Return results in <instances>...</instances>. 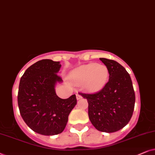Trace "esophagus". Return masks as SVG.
<instances>
[{
    "label": "esophagus",
    "mask_w": 155,
    "mask_h": 155,
    "mask_svg": "<svg viewBox=\"0 0 155 155\" xmlns=\"http://www.w3.org/2000/svg\"><path fill=\"white\" fill-rule=\"evenodd\" d=\"M76 99H77V100H79V99H81L82 98V96L79 94H76Z\"/></svg>",
    "instance_id": "obj_1"
}]
</instances>
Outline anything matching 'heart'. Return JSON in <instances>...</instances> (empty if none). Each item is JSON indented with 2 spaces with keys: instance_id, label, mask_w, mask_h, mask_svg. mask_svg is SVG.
<instances>
[{
  "instance_id": "obj_1",
  "label": "heart",
  "mask_w": 155,
  "mask_h": 155,
  "mask_svg": "<svg viewBox=\"0 0 155 155\" xmlns=\"http://www.w3.org/2000/svg\"><path fill=\"white\" fill-rule=\"evenodd\" d=\"M108 69L106 65L88 64L76 68L70 74V79L76 85H85L89 91H98L106 84Z\"/></svg>"
}]
</instances>
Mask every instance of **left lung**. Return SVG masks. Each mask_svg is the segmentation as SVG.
Listing matches in <instances>:
<instances>
[{"label": "left lung", "instance_id": "8db88e82", "mask_svg": "<svg viewBox=\"0 0 155 155\" xmlns=\"http://www.w3.org/2000/svg\"><path fill=\"white\" fill-rule=\"evenodd\" d=\"M108 67V81L94 94L79 93L87 99L88 117L99 131L114 133L124 127L133 115L135 95L130 74L112 59L100 58Z\"/></svg>", "mask_w": 155, "mask_h": 155}]
</instances>
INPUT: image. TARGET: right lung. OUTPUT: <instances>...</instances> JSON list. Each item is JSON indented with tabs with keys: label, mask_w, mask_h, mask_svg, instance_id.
<instances>
[{
	"label": "right lung",
	"mask_w": 155,
	"mask_h": 155,
	"mask_svg": "<svg viewBox=\"0 0 155 155\" xmlns=\"http://www.w3.org/2000/svg\"><path fill=\"white\" fill-rule=\"evenodd\" d=\"M60 67L59 61L42 59L28 68L20 79V113L28 126L41 135L62 133L77 101L75 94L62 99L55 93V84L62 81L57 75Z\"/></svg>",
	"instance_id": "1"
}]
</instances>
